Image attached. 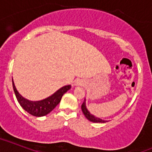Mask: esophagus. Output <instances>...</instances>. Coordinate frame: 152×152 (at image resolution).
<instances>
[{"label":"esophagus","instance_id":"1","mask_svg":"<svg viewBox=\"0 0 152 152\" xmlns=\"http://www.w3.org/2000/svg\"><path fill=\"white\" fill-rule=\"evenodd\" d=\"M83 85H84L83 83V81L81 80H76V81H75V83H74V86H83Z\"/></svg>","mask_w":152,"mask_h":152}]
</instances>
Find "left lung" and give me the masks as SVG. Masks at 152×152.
Returning a JSON list of instances; mask_svg holds the SVG:
<instances>
[{
    "instance_id": "1",
    "label": "left lung",
    "mask_w": 152,
    "mask_h": 152,
    "mask_svg": "<svg viewBox=\"0 0 152 152\" xmlns=\"http://www.w3.org/2000/svg\"><path fill=\"white\" fill-rule=\"evenodd\" d=\"M86 98H85L84 102L83 103L82 106H81V109H82V111L84 115H85V117H86V119L89 120L90 121L94 122V123H106V122H107V121H104V120L101 119L100 117H96L94 114L90 113V112L88 110L87 107H86Z\"/></svg>"
}]
</instances>
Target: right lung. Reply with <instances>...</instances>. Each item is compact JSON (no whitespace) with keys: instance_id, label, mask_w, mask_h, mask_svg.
<instances>
[{"instance_id":"add662e5","label":"right lung","mask_w":152,"mask_h":152,"mask_svg":"<svg viewBox=\"0 0 152 152\" xmlns=\"http://www.w3.org/2000/svg\"><path fill=\"white\" fill-rule=\"evenodd\" d=\"M12 84H13L14 92L16 96V98L21 107L25 110V111L30 113L31 115L35 116V117H43L50 113L52 110L59 104L63 94H66V92L71 89V85H66L58 89L54 94L48 97L45 98L43 100L33 101V100H28L26 98L23 97L22 96L19 94L15 87L13 78H12Z\"/></svg>"}]
</instances>
